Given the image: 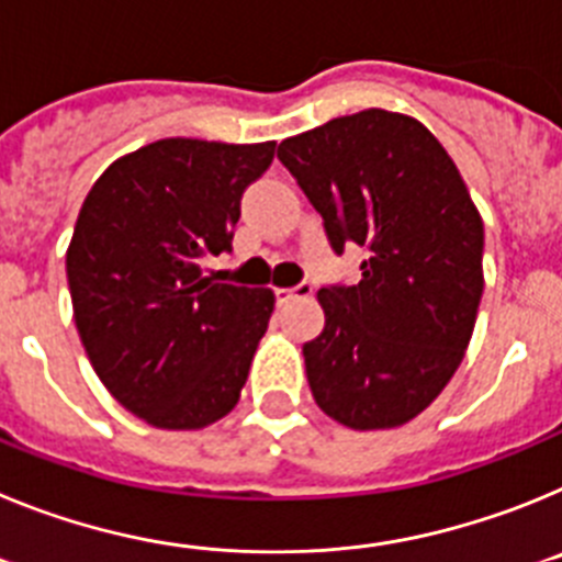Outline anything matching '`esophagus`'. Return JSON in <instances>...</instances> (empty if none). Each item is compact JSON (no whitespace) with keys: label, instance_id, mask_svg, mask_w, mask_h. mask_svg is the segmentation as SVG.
Here are the masks:
<instances>
[{"label":"esophagus","instance_id":"esophagus-1","mask_svg":"<svg viewBox=\"0 0 562 562\" xmlns=\"http://www.w3.org/2000/svg\"><path fill=\"white\" fill-rule=\"evenodd\" d=\"M312 290H315V286H312L310 281H301V284L295 286H281V290H276V304L284 306L290 304V301H295V297H310Z\"/></svg>","mask_w":562,"mask_h":562}]
</instances>
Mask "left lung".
I'll use <instances>...</instances> for the list:
<instances>
[{
	"mask_svg": "<svg viewBox=\"0 0 562 562\" xmlns=\"http://www.w3.org/2000/svg\"><path fill=\"white\" fill-rule=\"evenodd\" d=\"M278 160L324 220L331 250H366L355 286H321L304 342L317 408L355 430L405 425L441 394L473 337L484 222L450 154L385 109L286 137Z\"/></svg>",
	"mask_w": 562,
	"mask_h": 562,
	"instance_id": "8db88e82",
	"label": "left lung"
}]
</instances>
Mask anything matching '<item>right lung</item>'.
I'll list each match as a JSON object with an SVG mask.
<instances>
[{"label":"right lung","instance_id":"right-lung-1","mask_svg":"<svg viewBox=\"0 0 562 562\" xmlns=\"http://www.w3.org/2000/svg\"><path fill=\"white\" fill-rule=\"evenodd\" d=\"M276 143L168 137L114 160L67 250L89 362L123 408L162 430H200L236 408L276 295L216 284L205 256L231 250L241 193Z\"/></svg>","mask_w":562,"mask_h":562}]
</instances>
